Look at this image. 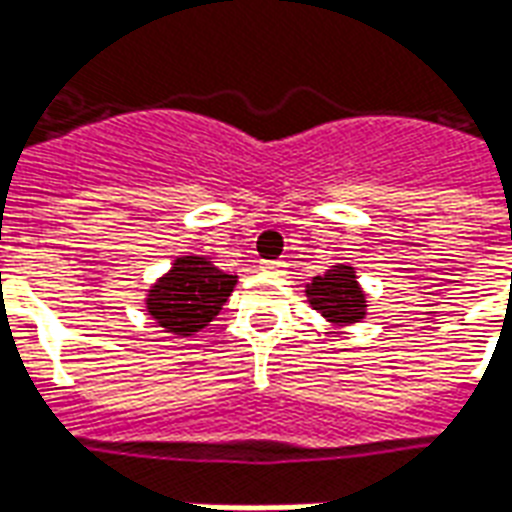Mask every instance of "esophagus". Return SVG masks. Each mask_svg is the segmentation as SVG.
Returning <instances> with one entry per match:
<instances>
[{
	"mask_svg": "<svg viewBox=\"0 0 512 512\" xmlns=\"http://www.w3.org/2000/svg\"><path fill=\"white\" fill-rule=\"evenodd\" d=\"M285 260H263L260 263V271H266V274H285Z\"/></svg>",
	"mask_w": 512,
	"mask_h": 512,
	"instance_id": "obj_1",
	"label": "esophagus"
}]
</instances>
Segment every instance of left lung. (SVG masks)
Instances as JSON below:
<instances>
[{
	"label": "left lung",
	"mask_w": 512,
	"mask_h": 512,
	"mask_svg": "<svg viewBox=\"0 0 512 512\" xmlns=\"http://www.w3.org/2000/svg\"><path fill=\"white\" fill-rule=\"evenodd\" d=\"M307 299L332 326H351L367 315V296L354 266H332L321 277H312L307 285Z\"/></svg>",
	"instance_id": "8db88e82"
}]
</instances>
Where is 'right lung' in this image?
Instances as JSON below:
<instances>
[{
    "label": "right lung",
    "mask_w": 512,
    "mask_h": 512,
    "mask_svg": "<svg viewBox=\"0 0 512 512\" xmlns=\"http://www.w3.org/2000/svg\"><path fill=\"white\" fill-rule=\"evenodd\" d=\"M235 282L238 277L213 266L211 257L180 255L167 274L147 290V315L164 332L191 337L219 315Z\"/></svg>",
    "instance_id": "add662e5"
}]
</instances>
